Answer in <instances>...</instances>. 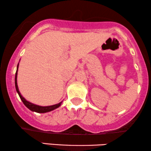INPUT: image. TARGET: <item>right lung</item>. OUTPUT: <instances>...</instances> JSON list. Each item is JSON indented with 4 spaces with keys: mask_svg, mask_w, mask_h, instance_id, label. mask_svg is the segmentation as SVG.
<instances>
[{
    "mask_svg": "<svg viewBox=\"0 0 151 151\" xmlns=\"http://www.w3.org/2000/svg\"><path fill=\"white\" fill-rule=\"evenodd\" d=\"M18 66H19V63L17 64V70H16V73H15V88H16V91L17 93H18L19 97H20L21 100L22 101V102L24 103V105L26 106L28 109H30L31 111H35V112L37 113H46V112H49V111H51L52 110H54L56 108L59 107L61 106V104L62 103V102H59V103L54 104V105H51V106H45V107H42V106H40V105H37V104H35L32 102H29V101H27L21 95V93H19V89H18V86H17V70H18Z\"/></svg>",
    "mask_w": 151,
    "mask_h": 151,
    "instance_id": "right-lung-1",
    "label": "right lung"
}]
</instances>
